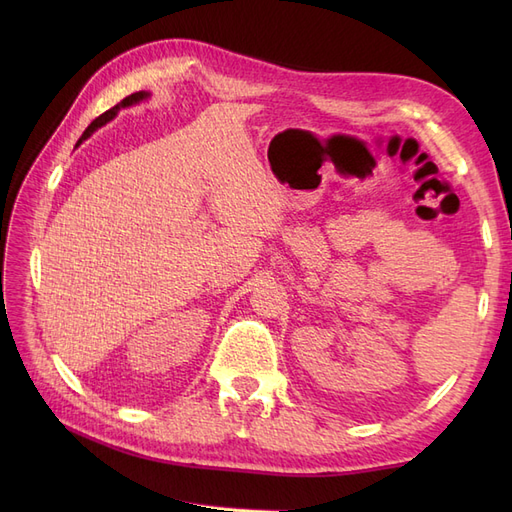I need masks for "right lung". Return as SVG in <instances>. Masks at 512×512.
Segmentation results:
<instances>
[{"label":"right lung","instance_id":"right-lung-1","mask_svg":"<svg viewBox=\"0 0 512 512\" xmlns=\"http://www.w3.org/2000/svg\"><path fill=\"white\" fill-rule=\"evenodd\" d=\"M149 98V94H147V91H136V94H132V96H128V98H123L117 106H113L111 108V111H106V113H102L98 119H94V121H91V126L83 132V136L79 138V143H76V145H81L83 141H85V138H89L91 134H94L98 128H102L104 126V123H108V121H111L119 111H121V108H128V106H132V104H138V102H143V100H147Z\"/></svg>","mask_w":512,"mask_h":512}]
</instances>
